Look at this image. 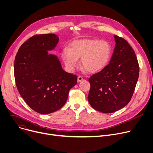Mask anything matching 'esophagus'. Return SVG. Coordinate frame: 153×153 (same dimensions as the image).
Listing matches in <instances>:
<instances>
[{
    "mask_svg": "<svg viewBox=\"0 0 153 153\" xmlns=\"http://www.w3.org/2000/svg\"><path fill=\"white\" fill-rule=\"evenodd\" d=\"M82 80H83V77H82V76H78V77H77V82H81V81H82Z\"/></svg>",
    "mask_w": 153,
    "mask_h": 153,
    "instance_id": "obj_1",
    "label": "esophagus"
}]
</instances>
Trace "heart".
I'll return each instance as SVG.
<instances>
[{
    "instance_id": "obj_1",
    "label": "heart",
    "mask_w": 153,
    "mask_h": 153,
    "mask_svg": "<svg viewBox=\"0 0 153 153\" xmlns=\"http://www.w3.org/2000/svg\"><path fill=\"white\" fill-rule=\"evenodd\" d=\"M111 56L110 44L105 40L97 39L74 40L62 53L63 62L69 71H74L77 59L81 58V65L89 73H97L105 68Z\"/></svg>"
}]
</instances>
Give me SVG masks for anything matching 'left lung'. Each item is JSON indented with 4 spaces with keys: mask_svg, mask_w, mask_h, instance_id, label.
<instances>
[{
    "mask_svg": "<svg viewBox=\"0 0 153 153\" xmlns=\"http://www.w3.org/2000/svg\"><path fill=\"white\" fill-rule=\"evenodd\" d=\"M114 39L116 45L109 63L88 79V102L103 113H114L129 103L139 76L134 50L124 39L114 35Z\"/></svg>",
    "mask_w": 153,
    "mask_h": 153,
    "instance_id": "obj_1",
    "label": "left lung"
}]
</instances>
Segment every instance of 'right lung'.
Wrapping results in <instances>:
<instances>
[{
  "instance_id": "right-lung-1",
  "label": "right lung",
  "mask_w": 153,
  "mask_h": 153,
  "mask_svg": "<svg viewBox=\"0 0 153 153\" xmlns=\"http://www.w3.org/2000/svg\"><path fill=\"white\" fill-rule=\"evenodd\" d=\"M59 41L54 34L35 35L24 42L14 63L16 85L27 105L47 114L62 108L77 77L65 71L58 57L48 54Z\"/></svg>"
}]
</instances>
